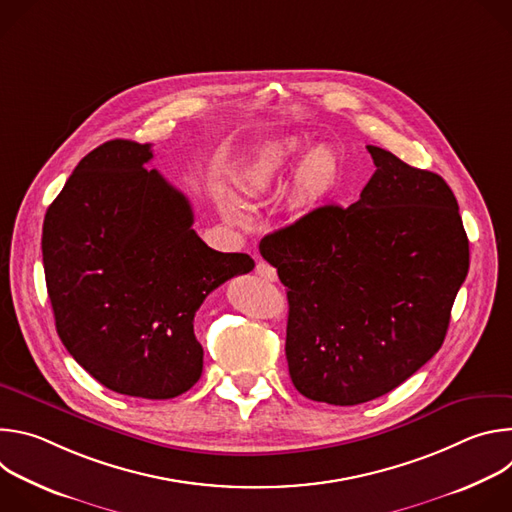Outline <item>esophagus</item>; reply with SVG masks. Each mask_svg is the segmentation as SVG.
<instances>
[{
  "mask_svg": "<svg viewBox=\"0 0 512 512\" xmlns=\"http://www.w3.org/2000/svg\"><path fill=\"white\" fill-rule=\"evenodd\" d=\"M255 271H257V275H259L261 279H265V281H275V279H277L275 267H271V265L265 263V261H259L257 267H255Z\"/></svg>",
  "mask_w": 512,
  "mask_h": 512,
  "instance_id": "obj_1",
  "label": "esophagus"
}]
</instances>
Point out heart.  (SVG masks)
Returning <instances> with one entry per match:
<instances>
[{
    "label": "heart",
    "mask_w": 512,
    "mask_h": 512,
    "mask_svg": "<svg viewBox=\"0 0 512 512\" xmlns=\"http://www.w3.org/2000/svg\"><path fill=\"white\" fill-rule=\"evenodd\" d=\"M302 154H304V143L296 137H287V139L265 145L263 150H259L253 156L251 164L245 170L243 190L249 196H259L275 188L291 172H294ZM336 176H338L336 154L330 148L320 145V148H314L302 160L296 174V182H294V194L302 204H314L332 188ZM227 212L235 218V221H245L247 218L243 206L237 200H231L227 204Z\"/></svg>",
    "instance_id": "1"
}]
</instances>
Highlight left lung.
<instances>
[{
    "label": "left lung",
    "mask_w": 512,
    "mask_h": 512,
    "mask_svg": "<svg viewBox=\"0 0 512 512\" xmlns=\"http://www.w3.org/2000/svg\"><path fill=\"white\" fill-rule=\"evenodd\" d=\"M348 208L326 204L261 239L287 287L285 356L312 401H373L442 348L470 267L458 202L442 176L377 145Z\"/></svg>",
    "instance_id": "left-lung-1"
}]
</instances>
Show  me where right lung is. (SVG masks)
<instances>
[{
	"label": "right lung",
	"mask_w": 512,
	"mask_h": 512,
	"mask_svg": "<svg viewBox=\"0 0 512 512\" xmlns=\"http://www.w3.org/2000/svg\"><path fill=\"white\" fill-rule=\"evenodd\" d=\"M152 158L129 139L87 154L46 210L42 261L70 356L115 393L172 399L202 375L196 310L255 261L210 249L188 198L145 170Z\"/></svg>",
	"instance_id": "1"
}]
</instances>
